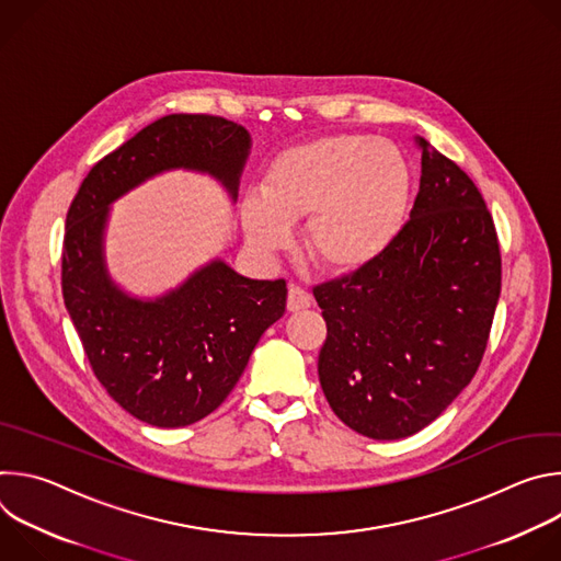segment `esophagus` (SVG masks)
<instances>
[{"label": "esophagus", "mask_w": 561, "mask_h": 561, "mask_svg": "<svg viewBox=\"0 0 561 561\" xmlns=\"http://www.w3.org/2000/svg\"><path fill=\"white\" fill-rule=\"evenodd\" d=\"M310 304H312V297H310V293H306L301 286H290V288H288V301H286V306H288L290 312L304 310V308H308Z\"/></svg>", "instance_id": "obj_1"}]
</instances>
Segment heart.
<instances>
[{"instance_id":"b5f03b06","label":"heart","mask_w":561,"mask_h":561,"mask_svg":"<svg viewBox=\"0 0 561 561\" xmlns=\"http://www.w3.org/2000/svg\"><path fill=\"white\" fill-rule=\"evenodd\" d=\"M413 171L392 141L331 135L297 144L266 167L262 195L242 199V224L260 253L284 251L290 224L306 226L310 260L331 273H355L381 260L402 234Z\"/></svg>"}]
</instances>
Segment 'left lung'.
<instances>
[{
    "label": "left lung",
    "mask_w": 561,
    "mask_h": 561,
    "mask_svg": "<svg viewBox=\"0 0 561 561\" xmlns=\"http://www.w3.org/2000/svg\"><path fill=\"white\" fill-rule=\"evenodd\" d=\"M422 178L390 251L312 288L327 319L319 383L333 413L370 439L435 422L484 357L502 290V255L482 193L417 137Z\"/></svg>",
    "instance_id": "8db88e82"
}]
</instances>
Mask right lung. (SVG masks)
<instances>
[{"instance_id":"right-lung-1","label":"right lung","mask_w":561,"mask_h":561,"mask_svg":"<svg viewBox=\"0 0 561 561\" xmlns=\"http://www.w3.org/2000/svg\"><path fill=\"white\" fill-rule=\"evenodd\" d=\"M249 152L244 126L213 115H167L100 159L68 208L66 310L100 383L150 426L180 428L210 415L284 314L288 288L284 279H249L213 260L164 295L133 297L106 268L111 204L178 169L210 175L234 202Z\"/></svg>"}]
</instances>
